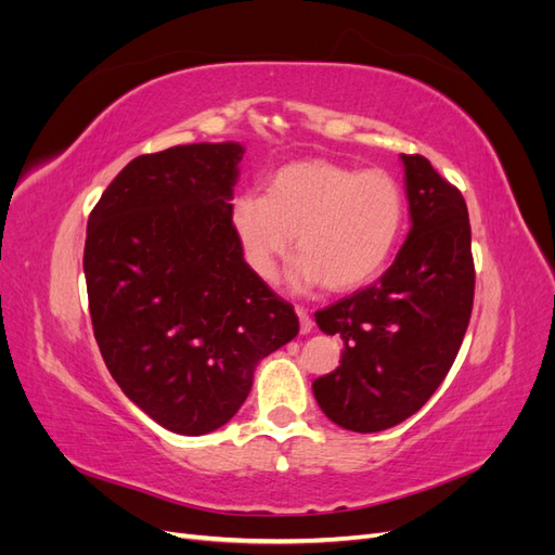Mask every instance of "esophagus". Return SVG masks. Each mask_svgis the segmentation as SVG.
<instances>
[{
	"instance_id": "obj_1",
	"label": "esophagus",
	"mask_w": 555,
	"mask_h": 555,
	"mask_svg": "<svg viewBox=\"0 0 555 555\" xmlns=\"http://www.w3.org/2000/svg\"><path fill=\"white\" fill-rule=\"evenodd\" d=\"M296 314H298V322H300V333H310L312 331V326H314V322H312V317H310V312L306 310V308H296Z\"/></svg>"
}]
</instances>
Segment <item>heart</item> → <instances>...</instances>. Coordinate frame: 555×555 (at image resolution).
<instances>
[{"mask_svg": "<svg viewBox=\"0 0 555 555\" xmlns=\"http://www.w3.org/2000/svg\"><path fill=\"white\" fill-rule=\"evenodd\" d=\"M231 222L245 259L271 280L294 247V289L322 282L328 292H351L373 282L389 263L405 227V198L386 171H357L326 159L282 166L266 182V196L233 198Z\"/></svg>", "mask_w": 555, "mask_h": 555, "instance_id": "1", "label": "heart"}]
</instances>
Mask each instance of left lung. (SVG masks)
Instances as JSON below:
<instances>
[{
    "mask_svg": "<svg viewBox=\"0 0 555 555\" xmlns=\"http://www.w3.org/2000/svg\"><path fill=\"white\" fill-rule=\"evenodd\" d=\"M405 166L410 233L375 284L314 314L343 359L312 382L333 424L379 433L424 408L456 359L473 312L475 263L463 194L422 155Z\"/></svg>",
    "mask_w": 555,
    "mask_h": 555,
    "instance_id": "left-lung-1",
    "label": "left lung"
}]
</instances>
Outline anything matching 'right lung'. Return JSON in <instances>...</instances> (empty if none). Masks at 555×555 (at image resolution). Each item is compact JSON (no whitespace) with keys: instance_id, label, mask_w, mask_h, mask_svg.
<instances>
[{"instance_id":"add662e5","label":"right lung","mask_w":555,"mask_h":555,"mask_svg":"<svg viewBox=\"0 0 555 555\" xmlns=\"http://www.w3.org/2000/svg\"><path fill=\"white\" fill-rule=\"evenodd\" d=\"M245 147L192 143L131 159L90 212L86 268L99 351L125 396L178 435L222 428L255 367L298 333L231 222Z\"/></svg>"}]
</instances>
